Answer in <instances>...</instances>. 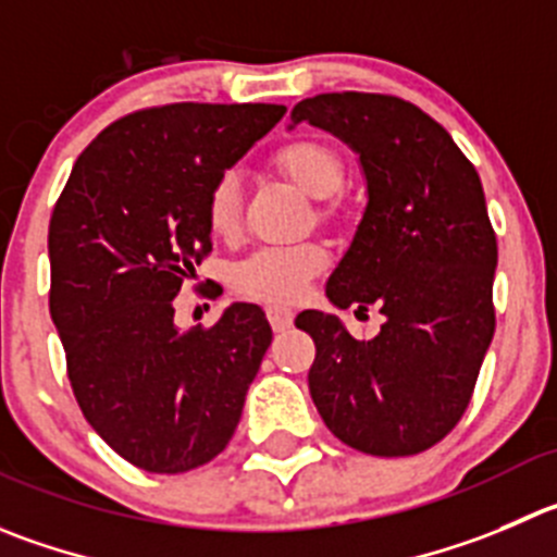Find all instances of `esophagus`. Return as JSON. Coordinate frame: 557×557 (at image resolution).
Returning <instances> with one entry per match:
<instances>
[{"instance_id":"obj_1","label":"esophagus","mask_w":557,"mask_h":557,"mask_svg":"<svg viewBox=\"0 0 557 557\" xmlns=\"http://www.w3.org/2000/svg\"><path fill=\"white\" fill-rule=\"evenodd\" d=\"M268 320H270V327H273L275 333H282L293 325L295 314H293V309H287V306H268Z\"/></svg>"}]
</instances>
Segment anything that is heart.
I'll use <instances>...</instances> for the list:
<instances>
[{
	"label": "heart",
	"instance_id": "b5f03b06",
	"mask_svg": "<svg viewBox=\"0 0 557 557\" xmlns=\"http://www.w3.org/2000/svg\"><path fill=\"white\" fill-rule=\"evenodd\" d=\"M273 163L284 177L293 180L300 190L314 199H327L336 194L347 174L342 156L320 139H295L278 147ZM205 213L215 235H235L243 213V183L237 172H224L213 180L205 199ZM325 264L327 251L320 243L264 246L237 262L232 284L243 298L262 300V304H293L304 298L311 278L320 275Z\"/></svg>",
	"mask_w": 557,
	"mask_h": 557
}]
</instances>
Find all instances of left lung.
<instances>
[{"label":"left lung","instance_id":"obj_1","mask_svg":"<svg viewBox=\"0 0 557 557\" xmlns=\"http://www.w3.org/2000/svg\"><path fill=\"white\" fill-rule=\"evenodd\" d=\"M327 131L358 152L367 210L327 300L377 306L369 342L336 314L300 311L317 344L309 391L325 426L372 457H410L459 423L495 333V230L473 163L426 111L394 95L325 92L300 100L293 125Z\"/></svg>","mask_w":557,"mask_h":557}]
</instances>
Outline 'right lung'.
I'll return each mask as SVG.
<instances>
[{
  "mask_svg": "<svg viewBox=\"0 0 557 557\" xmlns=\"http://www.w3.org/2000/svg\"><path fill=\"white\" fill-rule=\"evenodd\" d=\"M275 103H172L100 131L49 224V309L89 426L147 473H185L226 448L270 347V322L232 304L180 331L174 306L208 257L205 199L284 116Z\"/></svg>",
  "mask_w": 557,
  "mask_h": 557,
  "instance_id": "obj_1",
  "label": "right lung"
}]
</instances>
